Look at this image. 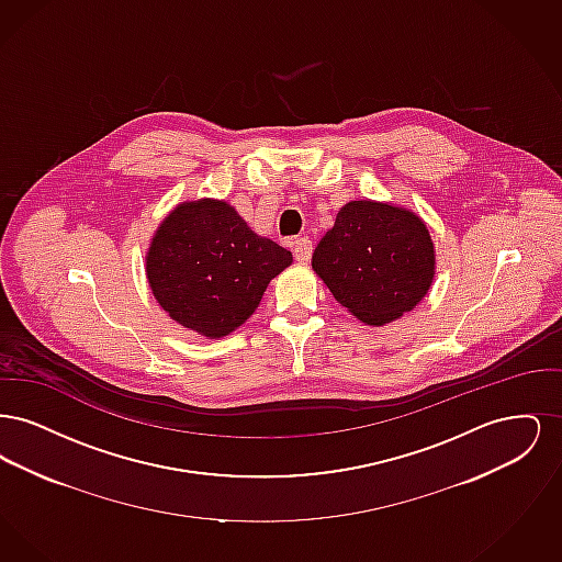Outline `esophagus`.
<instances>
[{"label":"esophagus","mask_w":562,"mask_h":562,"mask_svg":"<svg viewBox=\"0 0 562 562\" xmlns=\"http://www.w3.org/2000/svg\"><path fill=\"white\" fill-rule=\"evenodd\" d=\"M293 252L294 259H296L299 263H307V261L312 259V252H314L312 240H310V238H296V240L293 241Z\"/></svg>","instance_id":"34e87169"}]
</instances>
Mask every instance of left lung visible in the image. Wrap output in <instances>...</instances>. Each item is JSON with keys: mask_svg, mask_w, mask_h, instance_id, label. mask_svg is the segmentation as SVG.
<instances>
[{"mask_svg": "<svg viewBox=\"0 0 562 562\" xmlns=\"http://www.w3.org/2000/svg\"><path fill=\"white\" fill-rule=\"evenodd\" d=\"M312 268L358 321L383 326L428 294L436 255L417 214L387 202L353 200L316 246Z\"/></svg>", "mask_w": 562, "mask_h": 562, "instance_id": "left-lung-1", "label": "left lung"}]
</instances>
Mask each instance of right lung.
<instances>
[{
    "label": "right lung",
    "instance_id": "obj_1",
    "mask_svg": "<svg viewBox=\"0 0 562 562\" xmlns=\"http://www.w3.org/2000/svg\"><path fill=\"white\" fill-rule=\"evenodd\" d=\"M291 263V250L255 234L234 206L204 198L161 221L145 271L172 321L218 339L252 316L271 278Z\"/></svg>",
    "mask_w": 562,
    "mask_h": 562
}]
</instances>
